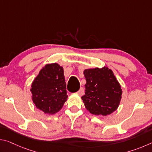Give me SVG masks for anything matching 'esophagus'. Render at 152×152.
I'll return each instance as SVG.
<instances>
[{"label": "esophagus", "mask_w": 152, "mask_h": 152, "mask_svg": "<svg viewBox=\"0 0 152 152\" xmlns=\"http://www.w3.org/2000/svg\"><path fill=\"white\" fill-rule=\"evenodd\" d=\"M78 93L80 94V95H83L84 94V88H82V87H81L80 88L79 91H78Z\"/></svg>", "instance_id": "esophagus-1"}]
</instances>
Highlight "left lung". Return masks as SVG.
<instances>
[{"mask_svg":"<svg viewBox=\"0 0 152 152\" xmlns=\"http://www.w3.org/2000/svg\"><path fill=\"white\" fill-rule=\"evenodd\" d=\"M85 94L82 100L86 109L95 115L107 116L119 107L122 90L113 72L106 66L86 69Z\"/></svg>","mask_w":152,"mask_h":152,"instance_id":"8db88e82","label":"left lung"}]
</instances>
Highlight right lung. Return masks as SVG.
Wrapping results in <instances>:
<instances>
[{"mask_svg": "<svg viewBox=\"0 0 152 152\" xmlns=\"http://www.w3.org/2000/svg\"><path fill=\"white\" fill-rule=\"evenodd\" d=\"M30 91L35 107L45 114L60 111L68 99L63 67L57 63L46 64L33 81Z\"/></svg>", "mask_w": 152, "mask_h": 152, "instance_id": "right-lung-1", "label": "right lung"}]
</instances>
